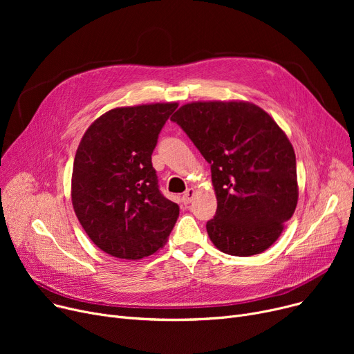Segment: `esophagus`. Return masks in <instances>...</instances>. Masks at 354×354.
Returning <instances> with one entry per match:
<instances>
[{
  "instance_id": "34e87169",
  "label": "esophagus",
  "mask_w": 354,
  "mask_h": 354,
  "mask_svg": "<svg viewBox=\"0 0 354 354\" xmlns=\"http://www.w3.org/2000/svg\"><path fill=\"white\" fill-rule=\"evenodd\" d=\"M195 194H196L195 188H189L187 192L183 194V196H182L183 203H191V202H192V199H194V196H195Z\"/></svg>"
}]
</instances>
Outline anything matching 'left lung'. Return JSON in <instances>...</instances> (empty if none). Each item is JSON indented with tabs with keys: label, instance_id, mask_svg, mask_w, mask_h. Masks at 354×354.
Returning <instances> with one entry per match:
<instances>
[{
	"label": "left lung",
	"instance_id": "left-lung-1",
	"mask_svg": "<svg viewBox=\"0 0 354 354\" xmlns=\"http://www.w3.org/2000/svg\"><path fill=\"white\" fill-rule=\"evenodd\" d=\"M171 120L211 163L218 201L207 222L212 244L236 257L268 250L299 201L295 153L283 129L243 100L187 103Z\"/></svg>",
	"mask_w": 354,
	"mask_h": 354
}]
</instances>
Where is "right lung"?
Listing matches in <instances>:
<instances>
[{"instance_id":"right-lung-1","label":"right lung","mask_w":354,"mask_h":354,"mask_svg":"<svg viewBox=\"0 0 354 354\" xmlns=\"http://www.w3.org/2000/svg\"><path fill=\"white\" fill-rule=\"evenodd\" d=\"M178 103L116 107L93 122L73 163L71 203L106 254L140 259L162 248L179 216L158 187L152 153Z\"/></svg>"}]
</instances>
